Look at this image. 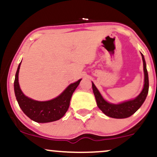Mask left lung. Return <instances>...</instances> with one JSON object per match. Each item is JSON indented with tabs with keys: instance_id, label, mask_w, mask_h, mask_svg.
Masks as SVG:
<instances>
[{
	"instance_id": "1",
	"label": "left lung",
	"mask_w": 157,
	"mask_h": 157,
	"mask_svg": "<svg viewBox=\"0 0 157 157\" xmlns=\"http://www.w3.org/2000/svg\"><path fill=\"white\" fill-rule=\"evenodd\" d=\"M141 55L142 61H143V71L144 77H145L144 78V86L140 94L133 100H128V101L120 102L118 104L109 102L102 97L101 94L92 82V89L95 99H96L97 105L106 116L116 119L129 117L131 115L134 114L145 102L147 93H148L149 81L145 57L142 53Z\"/></svg>"
}]
</instances>
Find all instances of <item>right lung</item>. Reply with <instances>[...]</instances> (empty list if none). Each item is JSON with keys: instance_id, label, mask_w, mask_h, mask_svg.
<instances>
[{"instance_id": "add662e5", "label": "right lung", "mask_w": 157, "mask_h": 157, "mask_svg": "<svg viewBox=\"0 0 157 157\" xmlns=\"http://www.w3.org/2000/svg\"><path fill=\"white\" fill-rule=\"evenodd\" d=\"M21 64V62L15 74L14 90L17 101L23 113L32 120L39 123L54 122L62 118L68 111L71 96L82 79L70 84L55 98L48 101H37L26 97L20 88L18 75Z\"/></svg>"}]
</instances>
